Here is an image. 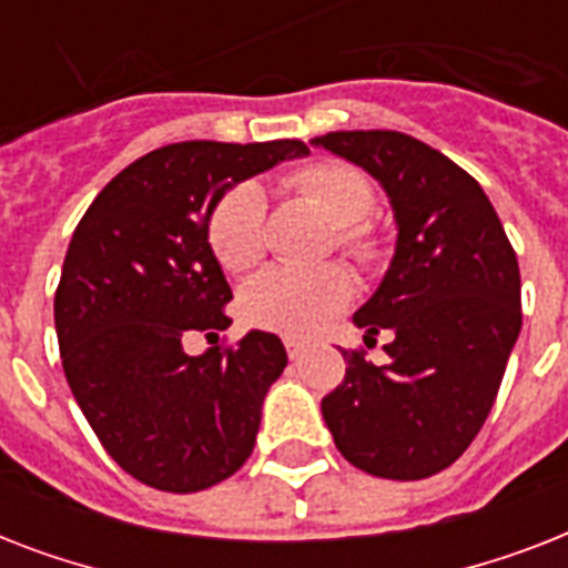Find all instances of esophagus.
Wrapping results in <instances>:
<instances>
[{
	"instance_id": "1",
	"label": "esophagus",
	"mask_w": 568,
	"mask_h": 568,
	"mask_svg": "<svg viewBox=\"0 0 568 568\" xmlns=\"http://www.w3.org/2000/svg\"><path fill=\"white\" fill-rule=\"evenodd\" d=\"M285 351H288L292 359H301L306 354V342H301V338H285Z\"/></svg>"
}]
</instances>
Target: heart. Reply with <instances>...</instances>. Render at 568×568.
Instances as JSON below:
<instances>
[{"label":"heart","mask_w":568,"mask_h":568,"mask_svg":"<svg viewBox=\"0 0 568 568\" xmlns=\"http://www.w3.org/2000/svg\"><path fill=\"white\" fill-rule=\"evenodd\" d=\"M297 194L310 196L329 223L347 256L374 265L383 244L365 217L374 212V185L363 171L342 162H318L288 180ZM209 247L226 271H247L265 253V191L256 182H239L209 214ZM354 297V276L345 265L265 267L244 285L241 312L256 327L312 336L336 318Z\"/></svg>","instance_id":"b5f03b06"}]
</instances>
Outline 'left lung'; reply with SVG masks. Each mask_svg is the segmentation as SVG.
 <instances>
[{
    "label": "left lung",
    "mask_w": 568,
    "mask_h": 568,
    "mask_svg": "<svg viewBox=\"0 0 568 568\" xmlns=\"http://www.w3.org/2000/svg\"><path fill=\"white\" fill-rule=\"evenodd\" d=\"M312 144L372 173L397 223L392 265L354 315L365 342L395 336L388 363L345 351V379L321 413L347 463L422 480L463 457L493 409L521 329L516 250L484 189L413 135L327 132Z\"/></svg>",
    "instance_id": "8db88e82"
}]
</instances>
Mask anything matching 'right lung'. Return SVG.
<instances>
[{"label": "right lung", "mask_w": 568, "mask_h": 568, "mask_svg": "<svg viewBox=\"0 0 568 568\" xmlns=\"http://www.w3.org/2000/svg\"><path fill=\"white\" fill-rule=\"evenodd\" d=\"M301 141H182L141 155L97 194L67 247L55 333L75 404L123 471L162 493H200L253 454L262 400L288 356L274 333L185 354V336L232 324L209 247L226 191L297 159Z\"/></svg>", "instance_id": "obj_1"}]
</instances>
